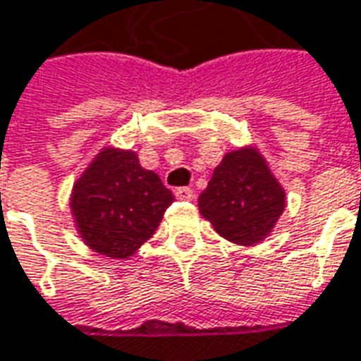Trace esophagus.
Masks as SVG:
<instances>
[{"label":"esophagus","instance_id":"34e87169","mask_svg":"<svg viewBox=\"0 0 361 361\" xmlns=\"http://www.w3.org/2000/svg\"><path fill=\"white\" fill-rule=\"evenodd\" d=\"M175 194L178 200H185V202H190L194 198L192 188H188V186H180V188H176Z\"/></svg>","mask_w":361,"mask_h":361}]
</instances>
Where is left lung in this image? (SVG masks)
Returning <instances> with one entry per match:
<instances>
[{
  "instance_id": "obj_1",
  "label": "left lung",
  "mask_w": 361,
  "mask_h": 361,
  "mask_svg": "<svg viewBox=\"0 0 361 361\" xmlns=\"http://www.w3.org/2000/svg\"><path fill=\"white\" fill-rule=\"evenodd\" d=\"M198 204L227 241L257 245L282 216L286 194L257 149H241L217 165Z\"/></svg>"
}]
</instances>
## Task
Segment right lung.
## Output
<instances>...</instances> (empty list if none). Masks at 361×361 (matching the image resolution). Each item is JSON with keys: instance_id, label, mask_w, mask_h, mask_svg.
<instances>
[{"instance_id": "add662e5", "label": "right lung", "mask_w": 361, "mask_h": 361, "mask_svg": "<svg viewBox=\"0 0 361 361\" xmlns=\"http://www.w3.org/2000/svg\"><path fill=\"white\" fill-rule=\"evenodd\" d=\"M173 200L159 175L140 167L134 153L106 149L73 186L71 212L91 249L126 258L155 233Z\"/></svg>"}]
</instances>
